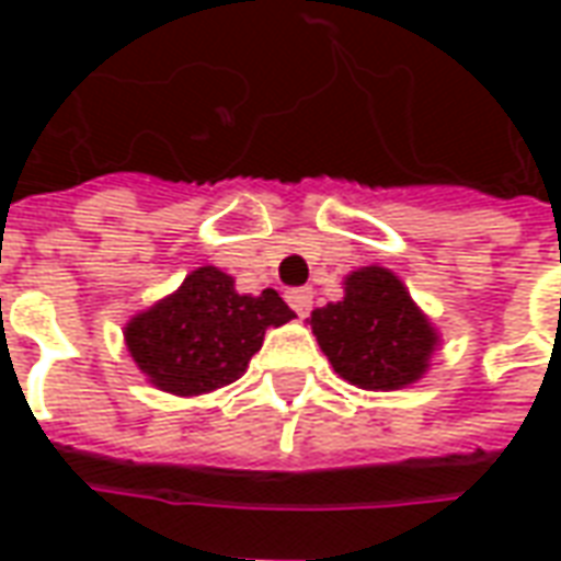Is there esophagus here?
<instances>
[{"mask_svg":"<svg viewBox=\"0 0 561 561\" xmlns=\"http://www.w3.org/2000/svg\"><path fill=\"white\" fill-rule=\"evenodd\" d=\"M285 300H288V306H291L300 318L309 316V309H312V291H309V288H294V291L285 294Z\"/></svg>","mask_w":561,"mask_h":561,"instance_id":"34e87169","label":"esophagus"}]
</instances>
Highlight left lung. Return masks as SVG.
<instances>
[{
    "instance_id": "8db88e82",
    "label": "left lung",
    "mask_w": 561,
    "mask_h": 561,
    "mask_svg": "<svg viewBox=\"0 0 561 561\" xmlns=\"http://www.w3.org/2000/svg\"><path fill=\"white\" fill-rule=\"evenodd\" d=\"M342 285L345 297L309 318L333 373L364 390H402L421 381L442 336L400 276L369 264L352 270Z\"/></svg>"
}]
</instances>
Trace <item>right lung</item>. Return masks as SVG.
<instances>
[{
    "mask_svg": "<svg viewBox=\"0 0 561 561\" xmlns=\"http://www.w3.org/2000/svg\"><path fill=\"white\" fill-rule=\"evenodd\" d=\"M294 318L273 288L240 294L219 267H197L168 297L131 316L126 348L152 388L201 397L243 376L270 328Z\"/></svg>",
    "mask_w": 561,
    "mask_h": 561,
    "instance_id": "obj_1",
    "label": "right lung"
}]
</instances>
